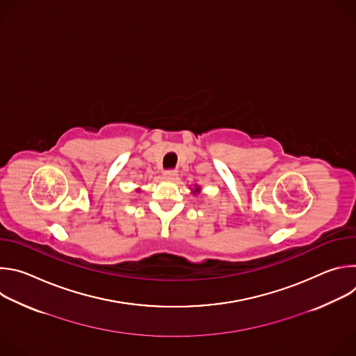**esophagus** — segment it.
Wrapping results in <instances>:
<instances>
[{"instance_id": "esophagus-1", "label": "esophagus", "mask_w": 356, "mask_h": 356, "mask_svg": "<svg viewBox=\"0 0 356 356\" xmlns=\"http://www.w3.org/2000/svg\"><path fill=\"white\" fill-rule=\"evenodd\" d=\"M163 177L166 180H175L177 177V172L176 170H165L163 172Z\"/></svg>"}]
</instances>
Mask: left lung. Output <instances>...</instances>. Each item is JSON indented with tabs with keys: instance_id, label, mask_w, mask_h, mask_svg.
Listing matches in <instances>:
<instances>
[{
	"instance_id": "left-lung-1",
	"label": "left lung",
	"mask_w": 356,
	"mask_h": 356,
	"mask_svg": "<svg viewBox=\"0 0 356 356\" xmlns=\"http://www.w3.org/2000/svg\"><path fill=\"white\" fill-rule=\"evenodd\" d=\"M198 191H200V187H198V186H195V188H194V191H193V193H194V194H197Z\"/></svg>"
}]
</instances>
